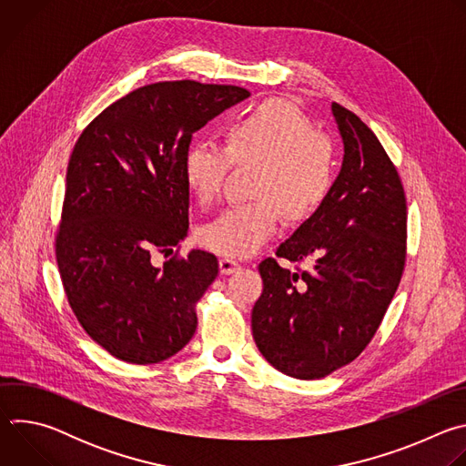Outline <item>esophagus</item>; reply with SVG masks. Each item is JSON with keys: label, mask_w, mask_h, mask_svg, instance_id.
Listing matches in <instances>:
<instances>
[{"label": "esophagus", "mask_w": 466, "mask_h": 466, "mask_svg": "<svg viewBox=\"0 0 466 466\" xmlns=\"http://www.w3.org/2000/svg\"><path fill=\"white\" fill-rule=\"evenodd\" d=\"M219 269H221L223 275H232V273L241 269V265L232 258H221L219 259Z\"/></svg>", "instance_id": "1"}]
</instances>
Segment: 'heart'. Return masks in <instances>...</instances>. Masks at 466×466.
Returning a JSON list of instances; mask_svg holds the SVG:
<instances>
[{
  "mask_svg": "<svg viewBox=\"0 0 466 466\" xmlns=\"http://www.w3.org/2000/svg\"><path fill=\"white\" fill-rule=\"evenodd\" d=\"M234 164L258 166L252 191L259 198L228 208L201 230V241L223 256L247 258L275 236L280 207L302 218L322 203L336 177V147L300 110L268 101L228 125L227 146L193 142L184 177L198 201L214 205Z\"/></svg>",
  "mask_w": 466,
  "mask_h": 466,
  "instance_id": "obj_1",
  "label": "heart"
}]
</instances>
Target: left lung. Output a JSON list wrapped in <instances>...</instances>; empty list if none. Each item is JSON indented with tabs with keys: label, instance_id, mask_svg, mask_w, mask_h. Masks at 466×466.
Returning <instances> with one entry per match:
<instances>
[{
	"label": "left lung",
	"instance_id": "left-lung-1",
	"mask_svg": "<svg viewBox=\"0 0 466 466\" xmlns=\"http://www.w3.org/2000/svg\"><path fill=\"white\" fill-rule=\"evenodd\" d=\"M345 144L339 177L317 212L277 257L312 261L289 272L259 263L263 291L252 308L258 350L277 370L324 378L354 361L374 338L406 268L404 186L374 132L331 103Z\"/></svg>",
	"mask_w": 466,
	"mask_h": 466
}]
</instances>
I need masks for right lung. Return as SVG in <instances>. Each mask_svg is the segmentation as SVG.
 <instances>
[{
	"mask_svg": "<svg viewBox=\"0 0 466 466\" xmlns=\"http://www.w3.org/2000/svg\"><path fill=\"white\" fill-rule=\"evenodd\" d=\"M234 85L164 81L106 106L72 151L55 256L66 299L86 334L114 358L147 365L182 350L218 258L175 252L187 234L184 158L193 132L248 97Z\"/></svg>",
	"mask_w": 466,
	"mask_h": 466,
	"instance_id": "right-lung-1",
	"label": "right lung"
}]
</instances>
